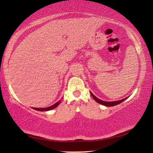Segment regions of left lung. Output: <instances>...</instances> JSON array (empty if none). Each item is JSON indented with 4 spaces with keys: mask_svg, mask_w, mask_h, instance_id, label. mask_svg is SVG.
<instances>
[{
    "mask_svg": "<svg viewBox=\"0 0 153 153\" xmlns=\"http://www.w3.org/2000/svg\"><path fill=\"white\" fill-rule=\"evenodd\" d=\"M91 95H92V97H93V99L95 100L96 102H98V103H99V104H102V105H104V106H116V105H117V104H120L121 102H123V101H124V100H126L127 98V97H126V98H125V99H123V100H118V101H114V102H105V101H103V100H101L98 99V98H97V97H96L93 94L91 93Z\"/></svg>",
    "mask_w": 153,
    "mask_h": 153,
    "instance_id": "left-lung-1",
    "label": "left lung"
}]
</instances>
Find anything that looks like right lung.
<instances>
[{"instance_id":"1","label":"right lung","mask_w":153,"mask_h":153,"mask_svg":"<svg viewBox=\"0 0 153 153\" xmlns=\"http://www.w3.org/2000/svg\"><path fill=\"white\" fill-rule=\"evenodd\" d=\"M60 103V101H58V102H56V104H54L53 105L49 106V107H47V108H34V109H35V110H37V111H47L51 110V109H53V108H56V106H58V104H59Z\"/></svg>"}]
</instances>
